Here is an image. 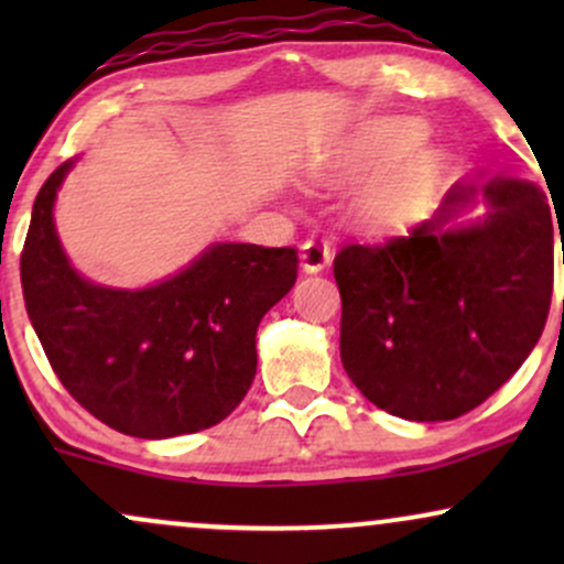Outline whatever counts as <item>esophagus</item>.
Listing matches in <instances>:
<instances>
[{
  "label": "esophagus",
  "mask_w": 564,
  "mask_h": 564,
  "mask_svg": "<svg viewBox=\"0 0 564 564\" xmlns=\"http://www.w3.org/2000/svg\"><path fill=\"white\" fill-rule=\"evenodd\" d=\"M302 268L304 273H321L332 262V246L326 241H307L302 246Z\"/></svg>",
  "instance_id": "1"
}]
</instances>
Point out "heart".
I'll return each instance as SVG.
<instances>
[{"mask_svg": "<svg viewBox=\"0 0 564 564\" xmlns=\"http://www.w3.org/2000/svg\"><path fill=\"white\" fill-rule=\"evenodd\" d=\"M424 129L413 119H384L373 124L334 166L339 183H360L377 174L358 200L360 219L371 228L405 223L430 196L440 172V156L416 145Z\"/></svg>", "mask_w": 564, "mask_h": 564, "instance_id": "heart-1", "label": "heart"}]
</instances>
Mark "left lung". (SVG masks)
Here are the masks:
<instances>
[{
    "label": "left lung",
    "instance_id": "obj_1",
    "mask_svg": "<svg viewBox=\"0 0 564 564\" xmlns=\"http://www.w3.org/2000/svg\"><path fill=\"white\" fill-rule=\"evenodd\" d=\"M471 193V185L451 187L437 215L408 236L347 243L334 260L341 364L392 416H464L525 364L546 326L554 286L546 196L498 177L482 187L485 219L445 230Z\"/></svg>",
    "mask_w": 564,
    "mask_h": 564
}]
</instances>
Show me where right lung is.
<instances>
[{"label":"right lung","instance_id":"obj_1","mask_svg":"<svg viewBox=\"0 0 564 564\" xmlns=\"http://www.w3.org/2000/svg\"><path fill=\"white\" fill-rule=\"evenodd\" d=\"M74 161L42 185L21 254L25 313L82 408L132 437H177L230 416L257 373V326L296 281L294 246L215 243L177 275L106 289L70 268L53 223Z\"/></svg>","mask_w":564,"mask_h":564}]
</instances>
